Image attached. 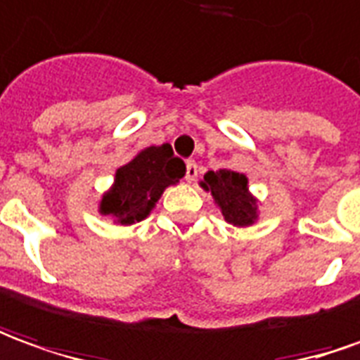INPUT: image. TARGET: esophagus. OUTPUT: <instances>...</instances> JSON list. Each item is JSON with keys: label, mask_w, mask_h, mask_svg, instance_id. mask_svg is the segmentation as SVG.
Listing matches in <instances>:
<instances>
[{"label": "esophagus", "mask_w": 360, "mask_h": 360, "mask_svg": "<svg viewBox=\"0 0 360 360\" xmlns=\"http://www.w3.org/2000/svg\"><path fill=\"white\" fill-rule=\"evenodd\" d=\"M198 178V165L194 160H188L186 162V182H194Z\"/></svg>", "instance_id": "1"}]
</instances>
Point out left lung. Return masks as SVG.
Masks as SVG:
<instances>
[{
    "mask_svg": "<svg viewBox=\"0 0 360 360\" xmlns=\"http://www.w3.org/2000/svg\"><path fill=\"white\" fill-rule=\"evenodd\" d=\"M200 186L210 192L223 219L235 227H249L259 221V198L249 190V178L229 168L207 170Z\"/></svg>",
    "mask_w": 360,
    "mask_h": 360,
    "instance_id": "1",
    "label": "left lung"
}]
</instances>
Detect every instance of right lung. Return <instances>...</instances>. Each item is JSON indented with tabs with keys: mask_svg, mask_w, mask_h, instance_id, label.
Segmentation results:
<instances>
[{
	"mask_svg": "<svg viewBox=\"0 0 360 360\" xmlns=\"http://www.w3.org/2000/svg\"><path fill=\"white\" fill-rule=\"evenodd\" d=\"M184 174V160L174 156L168 143L141 148L127 165L115 170L113 184L101 194L98 212L117 225L143 221L166 188L178 184Z\"/></svg>",
	"mask_w": 360,
	"mask_h": 360,
	"instance_id": "add662e5",
	"label": "right lung"
}]
</instances>
